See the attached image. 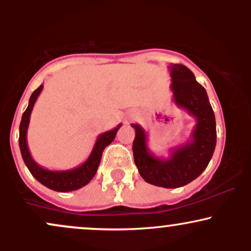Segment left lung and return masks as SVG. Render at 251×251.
Instances as JSON below:
<instances>
[{"mask_svg": "<svg viewBox=\"0 0 251 251\" xmlns=\"http://www.w3.org/2000/svg\"><path fill=\"white\" fill-rule=\"evenodd\" d=\"M172 101L194 117L196 124L189 139L170 149L168 158L157 157L148 145V133L138 124L135 129L133 157L138 171L146 183L166 189H176L196 179L206 169L216 148V120L205 88L197 82L184 65L171 63Z\"/></svg>", "mask_w": 251, "mask_h": 251, "instance_id": "left-lung-1", "label": "left lung"}]
</instances>
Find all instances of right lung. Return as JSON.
<instances>
[{
  "instance_id": "1",
  "label": "right lung",
  "mask_w": 251,
  "mask_h": 251,
  "mask_svg": "<svg viewBox=\"0 0 251 251\" xmlns=\"http://www.w3.org/2000/svg\"><path fill=\"white\" fill-rule=\"evenodd\" d=\"M42 89L43 85H41L39 88L33 92V94L30 96L28 107L25 111V113L22 114L21 124H20L19 137L20 151H21L25 166H27L28 170L30 171V174L33 175V177L35 178L36 180H39L40 183L43 184V185L47 186L48 189L54 190V191H74V190L82 188L86 184H88L89 181L92 180V178L96 176L97 170L99 168L100 160H101L103 150H105L106 146H108L109 144L113 142L118 129L120 128L122 124H119L117 127L99 134L91 154L88 155L87 159H86L85 163H82L81 165L70 170H62V171H53V170L42 168L41 165H39V164L33 159L27 144V132L30 122V114L31 111H33L34 105H35L37 98H39L40 93L42 92Z\"/></svg>"
}]
</instances>
